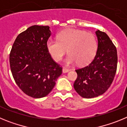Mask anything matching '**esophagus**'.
Here are the masks:
<instances>
[{"label":"esophagus","instance_id":"esophagus-1","mask_svg":"<svg viewBox=\"0 0 127 127\" xmlns=\"http://www.w3.org/2000/svg\"><path fill=\"white\" fill-rule=\"evenodd\" d=\"M69 71V69H67V68H66V67H63L62 72H64V73H67V72H68Z\"/></svg>","mask_w":127,"mask_h":127}]
</instances>
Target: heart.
Segmentation results:
<instances>
[{"mask_svg":"<svg viewBox=\"0 0 127 127\" xmlns=\"http://www.w3.org/2000/svg\"><path fill=\"white\" fill-rule=\"evenodd\" d=\"M46 46L48 52L55 61H60L67 50L69 55L65 59L67 64L76 62L78 65L83 66L89 64L95 57L97 41L92 33L68 29L58 33L57 40L49 39Z\"/></svg>","mask_w":127,"mask_h":127,"instance_id":"heart-1","label":"heart"}]
</instances>
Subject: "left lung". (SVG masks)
Segmentation results:
<instances>
[{
  "mask_svg": "<svg viewBox=\"0 0 127 127\" xmlns=\"http://www.w3.org/2000/svg\"><path fill=\"white\" fill-rule=\"evenodd\" d=\"M98 47L94 60L88 65L76 69L74 88L81 97L91 98L105 93L110 87L117 69V51L105 32H95Z\"/></svg>",
  "mask_w": 127,
  "mask_h": 127,
  "instance_id": "left-lung-1",
  "label": "left lung"
}]
</instances>
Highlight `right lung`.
Wrapping results in <instances>:
<instances>
[{"label":"right lung","instance_id":"1","mask_svg":"<svg viewBox=\"0 0 127 127\" xmlns=\"http://www.w3.org/2000/svg\"><path fill=\"white\" fill-rule=\"evenodd\" d=\"M50 35V27L31 26L18 35L10 53V67L16 83L33 98L48 95L62 72L47 49Z\"/></svg>","mask_w":127,"mask_h":127}]
</instances>
